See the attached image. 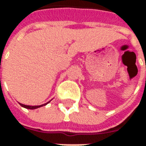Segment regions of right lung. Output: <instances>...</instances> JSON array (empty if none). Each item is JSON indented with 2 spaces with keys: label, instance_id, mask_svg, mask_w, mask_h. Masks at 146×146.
<instances>
[{
  "label": "right lung",
  "instance_id": "1",
  "mask_svg": "<svg viewBox=\"0 0 146 146\" xmlns=\"http://www.w3.org/2000/svg\"><path fill=\"white\" fill-rule=\"evenodd\" d=\"M48 103H49V102H47V103H45V104L40 105V106H27V105L21 104V103H19V104H20L21 106L26 108V109H29V110H35V109H37V108H40V107H41V106H46Z\"/></svg>",
  "mask_w": 146,
  "mask_h": 146
}]
</instances>
